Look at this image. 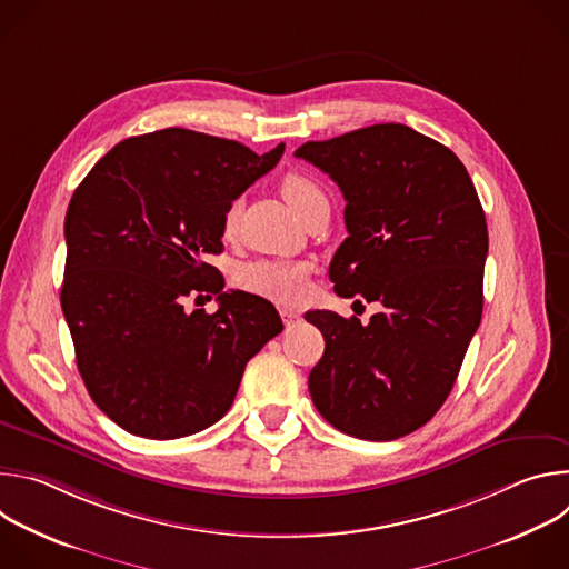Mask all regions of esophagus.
I'll use <instances>...</instances> for the list:
<instances>
[{"label":"esophagus","mask_w":569,"mask_h":569,"mask_svg":"<svg viewBox=\"0 0 569 569\" xmlns=\"http://www.w3.org/2000/svg\"><path fill=\"white\" fill-rule=\"evenodd\" d=\"M279 312H281V319H283L286 327H292V323L299 321V317H301V315H299L297 310H292V308H281Z\"/></svg>","instance_id":"1"}]
</instances>
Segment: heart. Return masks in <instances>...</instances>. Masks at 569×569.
<instances>
[{
    "label": "heart",
    "instance_id": "b5f03b06",
    "mask_svg": "<svg viewBox=\"0 0 569 569\" xmlns=\"http://www.w3.org/2000/svg\"><path fill=\"white\" fill-rule=\"evenodd\" d=\"M281 193L297 216H301L315 200L327 198L321 187L306 173H288L281 182ZM236 222H238V202L229 204L222 216L224 236H231L236 231ZM308 277H310L308 263L259 259L242 266L236 279L246 290L261 295L270 301L295 303L306 297L310 288Z\"/></svg>",
    "mask_w": 569,
    "mask_h": 569
}]
</instances>
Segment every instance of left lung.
<instances>
[{
	"instance_id": "obj_1",
	"label": "left lung",
	"mask_w": 569,
	"mask_h": 569,
	"mask_svg": "<svg viewBox=\"0 0 569 569\" xmlns=\"http://www.w3.org/2000/svg\"><path fill=\"white\" fill-rule=\"evenodd\" d=\"M295 157L347 200L336 292L382 306L369 323L306 312L327 340L308 376L315 408L358 439L410 435L448 398L481 319L489 231L472 180L450 148L402 123L306 141Z\"/></svg>"
}]
</instances>
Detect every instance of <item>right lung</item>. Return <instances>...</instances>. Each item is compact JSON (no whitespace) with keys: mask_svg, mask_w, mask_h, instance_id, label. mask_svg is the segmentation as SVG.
Listing matches in <instances>:
<instances>
[{"mask_svg":"<svg viewBox=\"0 0 569 569\" xmlns=\"http://www.w3.org/2000/svg\"><path fill=\"white\" fill-rule=\"evenodd\" d=\"M231 139L167 128L117 143L78 184L64 216L62 312L83 382L119 428L180 439L220 421L242 371L283 331L274 306L224 292L207 263L222 252L227 207L272 171ZM219 310L187 313V296Z\"/></svg>","mask_w":569,"mask_h":569,"instance_id":"1","label":"right lung"}]
</instances>
